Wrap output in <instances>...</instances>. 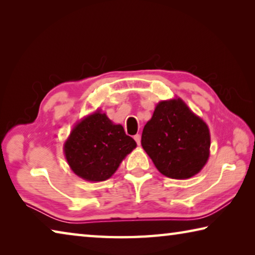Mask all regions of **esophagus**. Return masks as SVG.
Segmentation results:
<instances>
[{
    "label": "esophagus",
    "mask_w": 255,
    "mask_h": 255,
    "mask_svg": "<svg viewBox=\"0 0 255 255\" xmlns=\"http://www.w3.org/2000/svg\"><path fill=\"white\" fill-rule=\"evenodd\" d=\"M133 139L136 140L137 145H139V144H140V135H139V133H136V135L133 136Z\"/></svg>",
    "instance_id": "34e87169"
}]
</instances>
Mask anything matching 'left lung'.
<instances>
[{"label":"left lung","instance_id":"8db88e82","mask_svg":"<svg viewBox=\"0 0 255 255\" xmlns=\"http://www.w3.org/2000/svg\"><path fill=\"white\" fill-rule=\"evenodd\" d=\"M141 146L163 175L189 179L208 161L209 128L180 98L161 101L143 129Z\"/></svg>","mask_w":255,"mask_h":255}]
</instances>
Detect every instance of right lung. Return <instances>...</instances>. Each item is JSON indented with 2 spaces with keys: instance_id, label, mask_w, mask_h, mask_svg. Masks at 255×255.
<instances>
[{
  "instance_id": "add662e5",
  "label": "right lung",
  "mask_w": 255,
  "mask_h": 255,
  "mask_svg": "<svg viewBox=\"0 0 255 255\" xmlns=\"http://www.w3.org/2000/svg\"><path fill=\"white\" fill-rule=\"evenodd\" d=\"M136 146L122 125H115L97 110L75 125L64 144V153L76 175L99 182L109 179Z\"/></svg>"
}]
</instances>
